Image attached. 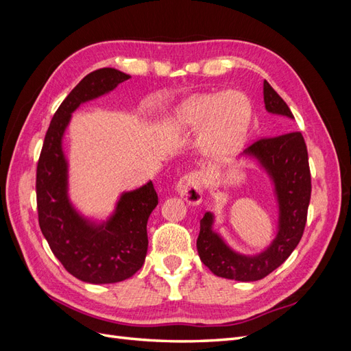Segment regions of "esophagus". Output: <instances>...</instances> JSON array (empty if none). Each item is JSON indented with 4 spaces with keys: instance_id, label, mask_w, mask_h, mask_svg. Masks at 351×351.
Returning a JSON list of instances; mask_svg holds the SVG:
<instances>
[{
    "instance_id": "obj_1",
    "label": "esophagus",
    "mask_w": 351,
    "mask_h": 351,
    "mask_svg": "<svg viewBox=\"0 0 351 351\" xmlns=\"http://www.w3.org/2000/svg\"><path fill=\"white\" fill-rule=\"evenodd\" d=\"M177 193L182 196L189 205H199L202 202V177L199 173H189L178 180L176 184Z\"/></svg>"
}]
</instances>
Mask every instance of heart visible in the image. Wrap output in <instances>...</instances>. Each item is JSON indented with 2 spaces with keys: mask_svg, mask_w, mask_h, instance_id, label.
Instances as JSON below:
<instances>
[{
  "mask_svg": "<svg viewBox=\"0 0 351 351\" xmlns=\"http://www.w3.org/2000/svg\"><path fill=\"white\" fill-rule=\"evenodd\" d=\"M167 124L174 130L193 132L205 127L204 147L214 155L232 154L243 146L252 124L249 99L239 92L193 95L177 104Z\"/></svg>",
  "mask_w": 351,
  "mask_h": 351,
  "instance_id": "obj_1",
  "label": "heart"
}]
</instances>
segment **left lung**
Wrapping results in <instances>:
<instances>
[{"label": "left lung", "instance_id": "8db88e82", "mask_svg": "<svg viewBox=\"0 0 351 351\" xmlns=\"http://www.w3.org/2000/svg\"><path fill=\"white\" fill-rule=\"evenodd\" d=\"M263 102L269 114L294 119L290 108L267 80L263 82ZM239 158L250 159L269 177L278 209L275 237L258 253H240L215 230V215L206 212L200 219L196 247L200 261L217 277L250 282L262 280L277 269L297 247L306 226L312 184L309 158L300 132L261 139Z\"/></svg>", "mask_w": 351, "mask_h": 351}]
</instances>
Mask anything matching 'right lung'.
Segmentation results:
<instances>
[{
    "mask_svg": "<svg viewBox=\"0 0 351 351\" xmlns=\"http://www.w3.org/2000/svg\"><path fill=\"white\" fill-rule=\"evenodd\" d=\"M130 76L115 69L88 74L52 117L36 169L38 215L52 253L73 277L89 284H114L142 268L147 253V219L158 205L149 182L123 192L105 219L88 217L70 199L64 134L82 104L108 95Z\"/></svg>",
    "mask_w": 351,
    "mask_h": 351,
    "instance_id": "obj_1",
    "label": "right lung"
}]
</instances>
